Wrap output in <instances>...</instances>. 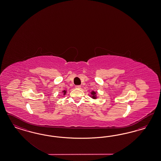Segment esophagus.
Here are the masks:
<instances>
[{
  "mask_svg": "<svg viewBox=\"0 0 161 161\" xmlns=\"http://www.w3.org/2000/svg\"><path fill=\"white\" fill-rule=\"evenodd\" d=\"M75 88H81V86H75Z\"/></svg>",
  "mask_w": 161,
  "mask_h": 161,
  "instance_id": "34e87169",
  "label": "esophagus"
}]
</instances>
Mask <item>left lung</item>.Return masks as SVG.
I'll list each match as a JSON object with an SVG mask.
<instances>
[{
  "label": "left lung",
  "instance_id": "1",
  "mask_svg": "<svg viewBox=\"0 0 161 161\" xmlns=\"http://www.w3.org/2000/svg\"><path fill=\"white\" fill-rule=\"evenodd\" d=\"M96 92H94V91H92V92H91V96H90V97L92 98H93L94 99H96V98H97V96H96Z\"/></svg>",
  "mask_w": 161,
  "mask_h": 161
}]
</instances>
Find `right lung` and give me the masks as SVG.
I'll return each instance as SVG.
<instances>
[{
	"mask_svg": "<svg viewBox=\"0 0 161 161\" xmlns=\"http://www.w3.org/2000/svg\"><path fill=\"white\" fill-rule=\"evenodd\" d=\"M63 93L64 96V95H65V94L67 93V91L66 90H63Z\"/></svg>",
	"mask_w": 161,
	"mask_h": 161,
	"instance_id": "add662e5",
	"label": "right lung"
}]
</instances>
